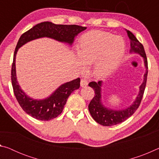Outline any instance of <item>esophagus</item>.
Segmentation results:
<instances>
[{
  "instance_id": "34e87169",
  "label": "esophagus",
  "mask_w": 159,
  "mask_h": 159,
  "mask_svg": "<svg viewBox=\"0 0 159 159\" xmlns=\"http://www.w3.org/2000/svg\"><path fill=\"white\" fill-rule=\"evenodd\" d=\"M88 84V80L86 79H84V78H83V79H81V80H80V86H81V87L83 88L85 87Z\"/></svg>"
}]
</instances>
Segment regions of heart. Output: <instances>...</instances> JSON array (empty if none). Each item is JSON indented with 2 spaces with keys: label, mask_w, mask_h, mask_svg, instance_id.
Instances as JSON below:
<instances>
[{
  "label": "heart",
  "mask_w": 159,
  "mask_h": 159,
  "mask_svg": "<svg viewBox=\"0 0 159 159\" xmlns=\"http://www.w3.org/2000/svg\"><path fill=\"white\" fill-rule=\"evenodd\" d=\"M125 50L121 37L100 31H90L80 40L79 57L89 65L95 61V70L99 76L108 74L120 63Z\"/></svg>",
  "instance_id": "heart-1"
}]
</instances>
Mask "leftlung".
<instances>
[{
  "instance_id": "obj_1",
  "label": "left lung",
  "mask_w": 159,
  "mask_h": 159,
  "mask_svg": "<svg viewBox=\"0 0 159 159\" xmlns=\"http://www.w3.org/2000/svg\"><path fill=\"white\" fill-rule=\"evenodd\" d=\"M125 31L127 32L129 39H130V52L139 53L144 58L145 66L147 68L146 73L144 74V82L140 86V90H139V93L136 100L127 109L120 110V111H114V110L107 109L102 104L100 100L102 81L99 80L98 83L95 81L89 83L88 85L95 90V95L88 105V109H89V111L93 119L99 124L104 126H111L119 124V123L125 121L129 117H130L138 109L142 98H143L145 87H146L148 74V62L144 47L132 32L127 29H125Z\"/></svg>"
}]
</instances>
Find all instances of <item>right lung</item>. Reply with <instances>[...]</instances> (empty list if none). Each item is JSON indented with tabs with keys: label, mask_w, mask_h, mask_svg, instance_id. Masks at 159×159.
I'll return each mask as SVG.
<instances>
[{
	"label": "right lung",
	"mask_w": 159,
	"mask_h": 159,
	"mask_svg": "<svg viewBox=\"0 0 159 159\" xmlns=\"http://www.w3.org/2000/svg\"><path fill=\"white\" fill-rule=\"evenodd\" d=\"M86 27L76 25H55L50 21L38 24L20 36L15 48L11 69V80L13 91L20 107L26 114L40 120H50L57 117L63 111L69 96L80 87L79 78L61 85L49 98L43 100H34L26 96L21 90L16 78L15 57L19 48L32 40L41 37L52 38L59 41L74 42V37Z\"/></svg>",
	"instance_id": "obj_1"
}]
</instances>
